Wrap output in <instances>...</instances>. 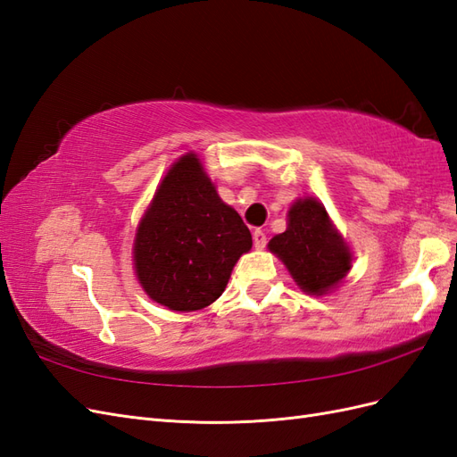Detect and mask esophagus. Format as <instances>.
Returning <instances> with one entry per match:
<instances>
[{"mask_svg":"<svg viewBox=\"0 0 457 457\" xmlns=\"http://www.w3.org/2000/svg\"><path fill=\"white\" fill-rule=\"evenodd\" d=\"M253 245L257 247V250H262V247L267 245V234L262 232L261 228L253 230Z\"/></svg>","mask_w":457,"mask_h":457,"instance_id":"34e87169","label":"esophagus"}]
</instances>
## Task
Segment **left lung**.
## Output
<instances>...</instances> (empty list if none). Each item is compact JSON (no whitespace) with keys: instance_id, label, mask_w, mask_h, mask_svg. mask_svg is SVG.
Here are the masks:
<instances>
[{"instance_id":"8db88e82","label":"left lung","mask_w":457,"mask_h":457,"mask_svg":"<svg viewBox=\"0 0 457 457\" xmlns=\"http://www.w3.org/2000/svg\"><path fill=\"white\" fill-rule=\"evenodd\" d=\"M269 250L309 295H324L347 276L353 253L326 207L316 198H299L287 212V228L269 242Z\"/></svg>"}]
</instances>
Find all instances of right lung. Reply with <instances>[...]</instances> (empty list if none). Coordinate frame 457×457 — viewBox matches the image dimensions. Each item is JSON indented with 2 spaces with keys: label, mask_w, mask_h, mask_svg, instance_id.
<instances>
[{
  "label": "right lung",
  "mask_w": 457,
  "mask_h": 457,
  "mask_svg": "<svg viewBox=\"0 0 457 457\" xmlns=\"http://www.w3.org/2000/svg\"><path fill=\"white\" fill-rule=\"evenodd\" d=\"M250 250V228L188 152L163 177L137 227L133 261L152 301L190 312L219 299L237 261Z\"/></svg>",
  "instance_id": "1"
}]
</instances>
